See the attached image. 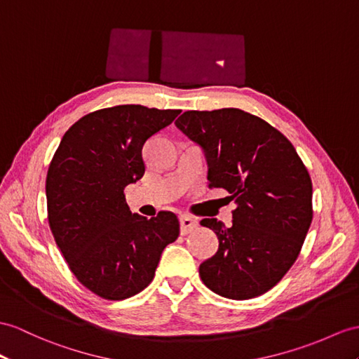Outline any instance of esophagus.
I'll return each instance as SVG.
<instances>
[{"label": "esophagus", "instance_id": "obj_1", "mask_svg": "<svg viewBox=\"0 0 359 359\" xmlns=\"http://www.w3.org/2000/svg\"><path fill=\"white\" fill-rule=\"evenodd\" d=\"M180 225H181V234L186 236L198 229V221L191 216H181L180 217Z\"/></svg>", "mask_w": 359, "mask_h": 359}]
</instances>
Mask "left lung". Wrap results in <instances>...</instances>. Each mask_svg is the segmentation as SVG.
Listing matches in <instances>:
<instances>
[{"label":"left lung","mask_w":359,"mask_h":359,"mask_svg":"<svg viewBox=\"0 0 359 359\" xmlns=\"http://www.w3.org/2000/svg\"><path fill=\"white\" fill-rule=\"evenodd\" d=\"M204 149L210 187L238 207L233 225L201 221L219 248L199 265L204 285L231 300L265 294L299 257L312 222V181L280 130L238 108L186 111L175 121Z\"/></svg>","instance_id":"left-lung-1"}]
</instances>
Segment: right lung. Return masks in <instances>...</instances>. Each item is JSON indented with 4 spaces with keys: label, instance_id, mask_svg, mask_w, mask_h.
Segmentation results:
<instances>
[{
    "label": "right lung",
    "instance_id": "1",
    "mask_svg": "<svg viewBox=\"0 0 359 359\" xmlns=\"http://www.w3.org/2000/svg\"><path fill=\"white\" fill-rule=\"evenodd\" d=\"M180 109L118 104L79 118L60 140L46 180L47 217L69 271L104 300L152 282L163 250L180 236L172 212L133 215L125 187L144 175L143 146Z\"/></svg>",
    "mask_w": 359,
    "mask_h": 359
}]
</instances>
